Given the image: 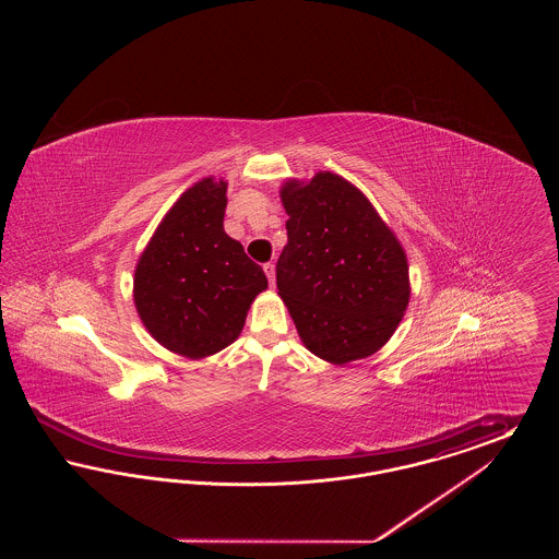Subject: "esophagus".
<instances>
[{
  "instance_id": "obj_1",
  "label": "esophagus",
  "mask_w": 559,
  "mask_h": 559,
  "mask_svg": "<svg viewBox=\"0 0 559 559\" xmlns=\"http://www.w3.org/2000/svg\"><path fill=\"white\" fill-rule=\"evenodd\" d=\"M264 272H266L267 281H270V285L274 287V281H276V266L272 264V262H267L264 264Z\"/></svg>"
}]
</instances>
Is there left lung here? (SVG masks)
I'll use <instances>...</instances> for the list:
<instances>
[{"label":"left lung","instance_id":"obj_1","mask_svg":"<svg viewBox=\"0 0 559 559\" xmlns=\"http://www.w3.org/2000/svg\"><path fill=\"white\" fill-rule=\"evenodd\" d=\"M287 237L276 287L301 342L322 360L371 356L396 331L408 304L406 255L367 197L320 171L287 182Z\"/></svg>","mask_w":559,"mask_h":559}]
</instances>
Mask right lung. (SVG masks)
Returning a JSON list of instances; mask_svg holds the SVG:
<instances>
[{
	"instance_id": "right-lung-1",
	"label": "right lung",
	"mask_w": 559,
	"mask_h": 559,
	"mask_svg": "<svg viewBox=\"0 0 559 559\" xmlns=\"http://www.w3.org/2000/svg\"><path fill=\"white\" fill-rule=\"evenodd\" d=\"M226 182L188 188L142 253L135 308L160 346L188 358L219 352L239 337L247 310L267 287L262 266L224 233Z\"/></svg>"
}]
</instances>
